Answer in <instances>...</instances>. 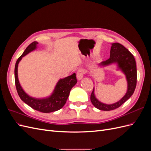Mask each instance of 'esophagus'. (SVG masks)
<instances>
[{
  "label": "esophagus",
  "instance_id": "1",
  "mask_svg": "<svg viewBox=\"0 0 151 151\" xmlns=\"http://www.w3.org/2000/svg\"><path fill=\"white\" fill-rule=\"evenodd\" d=\"M84 74H85V71L84 70V69H83V68H80V69H79L77 71V74H76L77 79L78 80L82 79Z\"/></svg>",
  "mask_w": 151,
  "mask_h": 151
}]
</instances>
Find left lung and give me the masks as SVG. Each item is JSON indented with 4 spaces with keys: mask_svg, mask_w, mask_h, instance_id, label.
I'll list each match as a JSON object with an SVG mask.
<instances>
[{
    "mask_svg": "<svg viewBox=\"0 0 151 151\" xmlns=\"http://www.w3.org/2000/svg\"><path fill=\"white\" fill-rule=\"evenodd\" d=\"M114 62L118 63V66L125 73L128 82L127 92L119 101L112 104H106L99 102L95 98L93 89L90 97L91 101L96 108L100 110L110 111L119 108L134 94L136 88L137 76L135 58L128 49L118 43L112 44L110 50V57L108 60L101 62V65H107Z\"/></svg>",
    "mask_w": 151,
    "mask_h": 151,
    "instance_id": "1",
    "label": "left lung"
}]
</instances>
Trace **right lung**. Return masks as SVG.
Returning <instances> with one entry per match:
<instances>
[{"instance_id": "obj_1", "label": "right lung", "mask_w": 151, "mask_h": 151, "mask_svg": "<svg viewBox=\"0 0 151 151\" xmlns=\"http://www.w3.org/2000/svg\"><path fill=\"white\" fill-rule=\"evenodd\" d=\"M37 44H38V43L36 42H33L29 44L24 50V53L17 60L14 69L15 84L18 95H19L22 101H23L26 104L29 105L30 107L42 113H51L58 110V109H61L64 106L68 96H69L71 89L77 83V79L76 74L74 73L70 76L60 79L58 82L52 95L47 99H35L26 94L23 89H22L19 80H18V63H19L22 57L36 48Z\"/></svg>"}]
</instances>
